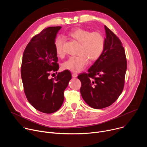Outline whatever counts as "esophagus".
Here are the masks:
<instances>
[{
  "instance_id": "esophagus-1",
  "label": "esophagus",
  "mask_w": 147,
  "mask_h": 147,
  "mask_svg": "<svg viewBox=\"0 0 147 147\" xmlns=\"http://www.w3.org/2000/svg\"><path fill=\"white\" fill-rule=\"evenodd\" d=\"M78 76V74H77V73H73V74H72V77H73V78H76V77H77Z\"/></svg>"
}]
</instances>
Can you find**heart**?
Returning a JSON list of instances; mask_svg holds the SVG:
<instances>
[{
	"label": "heart",
	"instance_id": "b5f03b06",
	"mask_svg": "<svg viewBox=\"0 0 147 147\" xmlns=\"http://www.w3.org/2000/svg\"><path fill=\"white\" fill-rule=\"evenodd\" d=\"M68 36L75 40L80 45L77 56L70 57L63 64V68L73 72H80L86 68L91 61L97 60L102 55L105 40L100 32H91L82 28L74 30L68 34ZM65 39L59 36L55 40V47L59 57H62L65 55L64 50Z\"/></svg>",
	"mask_w": 147,
	"mask_h": 147
}]
</instances>
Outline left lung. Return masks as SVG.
<instances>
[{
  "instance_id": "left-lung-1",
  "label": "left lung",
  "mask_w": 147,
  "mask_h": 147,
  "mask_svg": "<svg viewBox=\"0 0 147 147\" xmlns=\"http://www.w3.org/2000/svg\"><path fill=\"white\" fill-rule=\"evenodd\" d=\"M105 44L100 56L88 70L78 75L80 92L92 108L99 109L114 103L121 94L127 70L125 51L119 38L107 26Z\"/></svg>"
}]
</instances>
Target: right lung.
<instances>
[{
	"label": "right lung",
	"mask_w": 147,
	"mask_h": 147,
	"mask_svg": "<svg viewBox=\"0 0 147 147\" xmlns=\"http://www.w3.org/2000/svg\"><path fill=\"white\" fill-rule=\"evenodd\" d=\"M61 27H50L34 36L23 53L21 76L26 96L31 105L45 113L58 111L64 101V91L71 79L69 70L49 78L59 69L55 43ZM57 73V72H56Z\"/></svg>",
	"instance_id": "obj_1"
}]
</instances>
